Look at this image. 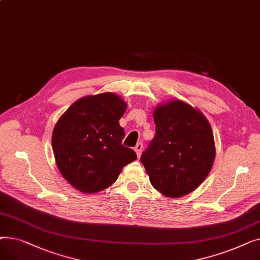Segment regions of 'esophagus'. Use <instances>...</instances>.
<instances>
[{
	"label": "esophagus",
	"instance_id": "esophagus-1",
	"mask_svg": "<svg viewBox=\"0 0 260 260\" xmlns=\"http://www.w3.org/2000/svg\"><path fill=\"white\" fill-rule=\"evenodd\" d=\"M142 148H143V144L140 143V142L136 144V146H135V148H134L136 154H137L138 157H140V155H141V153H142Z\"/></svg>",
	"mask_w": 260,
	"mask_h": 260
}]
</instances>
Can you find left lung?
Wrapping results in <instances>:
<instances>
[{"instance_id":"obj_1","label":"left lung","mask_w":260,"mask_h":260,"mask_svg":"<svg viewBox=\"0 0 260 260\" xmlns=\"http://www.w3.org/2000/svg\"><path fill=\"white\" fill-rule=\"evenodd\" d=\"M153 117L156 135L140 159L149 181L166 197L192 193L208 177L216 156L208 119L179 99L157 105Z\"/></svg>"}]
</instances>
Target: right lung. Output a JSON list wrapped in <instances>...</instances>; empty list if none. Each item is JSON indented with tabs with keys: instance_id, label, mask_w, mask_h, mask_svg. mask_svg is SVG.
<instances>
[{
	"instance_id": "right-lung-1",
	"label": "right lung",
	"mask_w": 260,
	"mask_h": 260,
	"mask_svg": "<svg viewBox=\"0 0 260 260\" xmlns=\"http://www.w3.org/2000/svg\"><path fill=\"white\" fill-rule=\"evenodd\" d=\"M126 102L114 92L82 97L59 118L51 144L63 178L76 189L94 194L111 186L122 169L137 159L122 145L124 129L119 120Z\"/></svg>"
}]
</instances>
